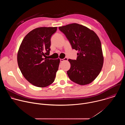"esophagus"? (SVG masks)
Segmentation results:
<instances>
[{
  "instance_id": "1",
  "label": "esophagus",
  "mask_w": 125,
  "mask_h": 125,
  "mask_svg": "<svg viewBox=\"0 0 125 125\" xmlns=\"http://www.w3.org/2000/svg\"><path fill=\"white\" fill-rule=\"evenodd\" d=\"M67 60H68V59H67V58H66V57H65V58H64V59H60V62H63V61H67Z\"/></svg>"
}]
</instances>
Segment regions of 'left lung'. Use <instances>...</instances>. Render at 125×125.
Instances as JSON below:
<instances>
[{
	"instance_id": "1",
	"label": "left lung",
	"mask_w": 125,
	"mask_h": 125,
	"mask_svg": "<svg viewBox=\"0 0 125 125\" xmlns=\"http://www.w3.org/2000/svg\"><path fill=\"white\" fill-rule=\"evenodd\" d=\"M73 49L78 51L76 60L69 59L70 69L67 71L70 79L80 85L90 83L101 72L104 58L101 43L93 31L73 23L59 27Z\"/></svg>"
}]
</instances>
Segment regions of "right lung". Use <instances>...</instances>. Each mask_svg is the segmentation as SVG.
<instances>
[{
	"instance_id": "1",
	"label": "right lung",
	"mask_w": 125,
	"mask_h": 125,
	"mask_svg": "<svg viewBox=\"0 0 125 125\" xmlns=\"http://www.w3.org/2000/svg\"><path fill=\"white\" fill-rule=\"evenodd\" d=\"M57 27H40L29 32L18 52L17 61L21 72L31 83L44 87L54 81L60 59H48L51 37Z\"/></svg>"
}]
</instances>
